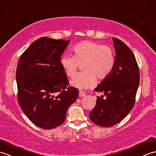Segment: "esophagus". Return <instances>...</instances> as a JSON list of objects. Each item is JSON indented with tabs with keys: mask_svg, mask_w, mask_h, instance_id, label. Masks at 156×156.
Returning a JSON list of instances; mask_svg holds the SVG:
<instances>
[{
	"mask_svg": "<svg viewBox=\"0 0 156 156\" xmlns=\"http://www.w3.org/2000/svg\"><path fill=\"white\" fill-rule=\"evenodd\" d=\"M79 97H80V98H81V97H83V96H85V93L83 91H79Z\"/></svg>",
	"mask_w": 156,
	"mask_h": 156,
	"instance_id": "esophagus-1",
	"label": "esophagus"
}]
</instances>
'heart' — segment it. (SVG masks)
<instances>
[{
    "label": "heart",
    "mask_w": 156,
    "mask_h": 156,
    "mask_svg": "<svg viewBox=\"0 0 156 156\" xmlns=\"http://www.w3.org/2000/svg\"><path fill=\"white\" fill-rule=\"evenodd\" d=\"M74 55L64 54L60 63L68 77H72L83 64V71L76 75L71 85L79 89L92 87L97 78L103 80L112 74L115 65V53L112 47L92 42L83 41L72 48Z\"/></svg>",
    "instance_id": "obj_1"
}]
</instances>
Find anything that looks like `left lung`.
<instances>
[{"label": "left lung", "mask_w": 156, "mask_h": 156, "mask_svg": "<svg viewBox=\"0 0 156 156\" xmlns=\"http://www.w3.org/2000/svg\"><path fill=\"white\" fill-rule=\"evenodd\" d=\"M115 49V65L113 72L103 80L97 92L104 93L98 96L96 105L89 118L96 125L112 127L119 123L133 107L138 86L140 71L133 52L123 41L113 38Z\"/></svg>", "instance_id": "1"}]
</instances>
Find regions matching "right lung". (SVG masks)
I'll use <instances>...</instances> for the list:
<instances>
[{"mask_svg": "<svg viewBox=\"0 0 156 156\" xmlns=\"http://www.w3.org/2000/svg\"><path fill=\"white\" fill-rule=\"evenodd\" d=\"M70 41L41 37L20 56L16 71L18 102L34 125L44 129L59 126L79 90L68 87L60 58Z\"/></svg>", "mask_w": 156, "mask_h": 156, "instance_id": "1", "label": "right lung"}]
</instances>
